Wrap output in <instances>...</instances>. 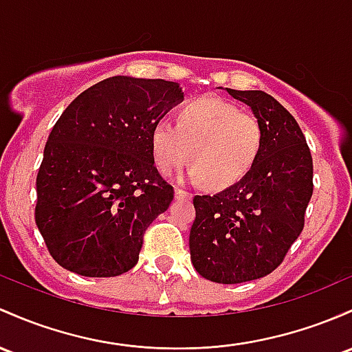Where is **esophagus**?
I'll return each instance as SVG.
<instances>
[{"label":"esophagus","mask_w":352,"mask_h":352,"mask_svg":"<svg viewBox=\"0 0 352 352\" xmlns=\"http://www.w3.org/2000/svg\"><path fill=\"white\" fill-rule=\"evenodd\" d=\"M190 192L184 190V188H175V199H190Z\"/></svg>","instance_id":"1"}]
</instances>
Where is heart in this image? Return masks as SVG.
Masks as SVG:
<instances>
[{"mask_svg": "<svg viewBox=\"0 0 352 352\" xmlns=\"http://www.w3.org/2000/svg\"><path fill=\"white\" fill-rule=\"evenodd\" d=\"M261 120L219 96H204L179 111V122L160 118L152 129L157 167L172 173L190 158V177L212 188L237 184L252 168L262 146Z\"/></svg>", "mask_w": 352, "mask_h": 352, "instance_id": "b5f03b06", "label": "heart"}]
</instances>
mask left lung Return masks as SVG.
I'll list each match as a JSON object with an SVG mask.
<instances>
[{
	"label": "left lung",
	"instance_id": "obj_1",
	"mask_svg": "<svg viewBox=\"0 0 352 352\" xmlns=\"http://www.w3.org/2000/svg\"><path fill=\"white\" fill-rule=\"evenodd\" d=\"M229 95L261 120L262 146L252 168L215 195H195L190 257L197 272L219 284L261 279L283 264L304 229L314 190L312 157L296 118L261 90Z\"/></svg>",
	"mask_w": 352,
	"mask_h": 352
}]
</instances>
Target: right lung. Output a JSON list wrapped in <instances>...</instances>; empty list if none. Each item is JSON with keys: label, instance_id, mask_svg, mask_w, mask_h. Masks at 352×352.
<instances>
[{"label": "right lung", "instance_id": "obj_1", "mask_svg": "<svg viewBox=\"0 0 352 352\" xmlns=\"http://www.w3.org/2000/svg\"><path fill=\"white\" fill-rule=\"evenodd\" d=\"M184 100L173 82L111 76L61 113L36 175L34 220L61 267L115 277L138 262L145 230L173 199L152 129Z\"/></svg>", "mask_w": 352, "mask_h": 352}]
</instances>
